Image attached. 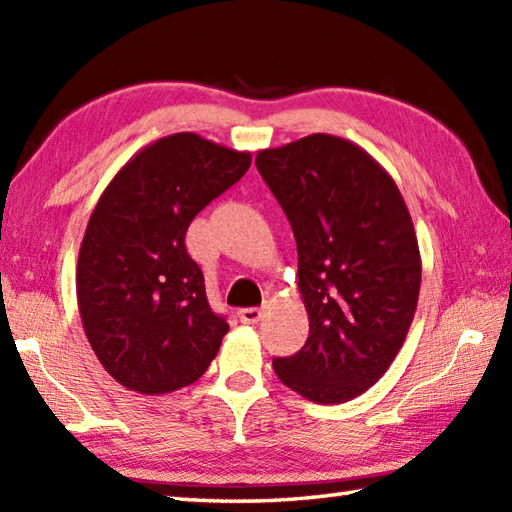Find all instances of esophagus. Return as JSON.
Here are the masks:
<instances>
[{"label": "esophagus", "mask_w": 512, "mask_h": 512, "mask_svg": "<svg viewBox=\"0 0 512 512\" xmlns=\"http://www.w3.org/2000/svg\"><path fill=\"white\" fill-rule=\"evenodd\" d=\"M237 317H239V321H242V323L253 325V323H259V321H262V317H264V308H242V310L237 312Z\"/></svg>", "instance_id": "obj_1"}]
</instances>
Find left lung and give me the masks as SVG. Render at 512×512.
Segmentation results:
<instances>
[{
	"mask_svg": "<svg viewBox=\"0 0 512 512\" xmlns=\"http://www.w3.org/2000/svg\"><path fill=\"white\" fill-rule=\"evenodd\" d=\"M284 209L308 310L306 345L273 358L281 383L321 405L372 387L407 339L420 295L418 237L394 178L350 140L312 134L255 158Z\"/></svg>",
	"mask_w": 512,
	"mask_h": 512,
	"instance_id": "8db88e82",
	"label": "left lung"
}]
</instances>
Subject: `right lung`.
I'll use <instances>...</instances> for the list:
<instances>
[{
	"mask_svg": "<svg viewBox=\"0 0 512 512\" xmlns=\"http://www.w3.org/2000/svg\"><path fill=\"white\" fill-rule=\"evenodd\" d=\"M250 167L193 132L140 149L101 193L76 264L83 330L105 372L145 396L195 383L228 323L184 246L191 220Z\"/></svg>",
	"mask_w": 512,
	"mask_h": 512,
	"instance_id": "right-lung-1",
	"label": "right lung"
}]
</instances>
